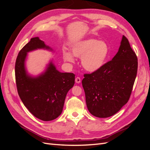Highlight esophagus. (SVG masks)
Instances as JSON below:
<instances>
[{"mask_svg":"<svg viewBox=\"0 0 150 150\" xmlns=\"http://www.w3.org/2000/svg\"><path fill=\"white\" fill-rule=\"evenodd\" d=\"M75 81H76V83H78V84L80 83H81V79H80V78H79V77H77V78L75 79Z\"/></svg>","mask_w":150,"mask_h":150,"instance_id":"esophagus-1","label":"esophagus"}]
</instances>
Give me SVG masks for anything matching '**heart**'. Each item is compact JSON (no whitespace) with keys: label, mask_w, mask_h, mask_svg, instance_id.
Returning <instances> with one entry per match:
<instances>
[{"label":"heart","mask_w":150,"mask_h":150,"mask_svg":"<svg viewBox=\"0 0 150 150\" xmlns=\"http://www.w3.org/2000/svg\"><path fill=\"white\" fill-rule=\"evenodd\" d=\"M71 53L77 57H81V64L89 72L96 71L104 64L108 56L109 47L104 41L95 39L81 40L71 47ZM64 61L74 62V59L71 53H63Z\"/></svg>","instance_id":"obj_1"}]
</instances>
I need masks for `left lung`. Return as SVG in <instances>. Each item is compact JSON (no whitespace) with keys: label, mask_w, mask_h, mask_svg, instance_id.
<instances>
[{"label":"left lung","mask_w":150,"mask_h":150,"mask_svg":"<svg viewBox=\"0 0 150 150\" xmlns=\"http://www.w3.org/2000/svg\"><path fill=\"white\" fill-rule=\"evenodd\" d=\"M137 70V56L122 35L118 52L112 60L84 75L82 84L91 114L108 117L118 112L129 100Z\"/></svg>","instance_id":"left-lung-1"}]
</instances>
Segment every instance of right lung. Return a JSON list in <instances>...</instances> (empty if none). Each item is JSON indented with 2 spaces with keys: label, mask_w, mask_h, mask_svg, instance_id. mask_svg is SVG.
<instances>
[{
  "label": "right lung",
  "mask_w": 150,
  "mask_h": 150,
  "mask_svg": "<svg viewBox=\"0 0 150 150\" xmlns=\"http://www.w3.org/2000/svg\"><path fill=\"white\" fill-rule=\"evenodd\" d=\"M38 49L52 51L38 37L31 38L16 59V86L21 101L30 113L39 120L48 121L61 114L66 94L74 84L75 75L59 72L51 62L41 74L29 76L25 67V58L28 52Z\"/></svg>",
  "instance_id": "add662e5"
}]
</instances>
